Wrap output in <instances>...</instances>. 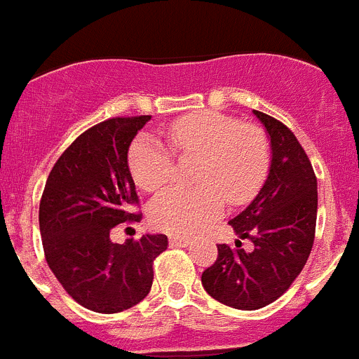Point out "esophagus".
I'll return each mask as SVG.
<instances>
[{"mask_svg": "<svg viewBox=\"0 0 359 359\" xmlns=\"http://www.w3.org/2000/svg\"><path fill=\"white\" fill-rule=\"evenodd\" d=\"M170 245H177V248H187L190 244V238L189 236H183V235H172L169 238Z\"/></svg>", "mask_w": 359, "mask_h": 359, "instance_id": "34e87169", "label": "esophagus"}]
</instances>
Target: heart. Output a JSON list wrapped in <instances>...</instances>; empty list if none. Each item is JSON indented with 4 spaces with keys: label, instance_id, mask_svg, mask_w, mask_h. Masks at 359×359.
Returning a JSON list of instances; mask_svg holds the SVG:
<instances>
[{
    "label": "heart",
    "instance_id": "1",
    "mask_svg": "<svg viewBox=\"0 0 359 359\" xmlns=\"http://www.w3.org/2000/svg\"><path fill=\"white\" fill-rule=\"evenodd\" d=\"M174 153L197 156L194 187H170L151 203V220L170 233H196L222 213L228 199L238 206L251 201L269 174L271 144L256 124L240 123L220 111H197L176 119L165 130ZM128 165L135 183L154 192L169 182L174 156L151 135L130 147Z\"/></svg>",
    "mask_w": 359,
    "mask_h": 359
}]
</instances>
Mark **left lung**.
I'll return each mask as SVG.
<instances>
[{
	"mask_svg": "<svg viewBox=\"0 0 359 359\" xmlns=\"http://www.w3.org/2000/svg\"><path fill=\"white\" fill-rule=\"evenodd\" d=\"M271 140L269 176L258 196L229 220L240 238L255 244L251 252L219 244L212 267L201 276L215 301L236 310H259L290 288L313 248L317 224V177L310 158L283 123L252 110Z\"/></svg>",
	"mask_w": 359,
	"mask_h": 359,
	"instance_id": "obj_1",
	"label": "left lung"
}]
</instances>
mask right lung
<instances>
[{
  "instance_id": "obj_1",
  "label": "right lung",
  "mask_w": 359,
  "mask_h": 359,
  "mask_svg": "<svg viewBox=\"0 0 359 359\" xmlns=\"http://www.w3.org/2000/svg\"><path fill=\"white\" fill-rule=\"evenodd\" d=\"M151 115L114 117L88 128L62 153L39 206L46 262L78 304L119 313L139 304L153 285V262L167 249L165 235L114 244L111 228L140 213L128 149Z\"/></svg>"
}]
</instances>
